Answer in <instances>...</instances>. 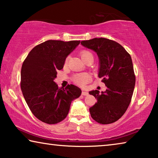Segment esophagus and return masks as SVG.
Masks as SVG:
<instances>
[{
	"mask_svg": "<svg viewBox=\"0 0 158 158\" xmlns=\"http://www.w3.org/2000/svg\"><path fill=\"white\" fill-rule=\"evenodd\" d=\"M81 94L83 96H87L89 94V93L88 92H86V91H82V93H81Z\"/></svg>",
	"mask_w": 158,
	"mask_h": 158,
	"instance_id": "esophagus-1",
	"label": "esophagus"
}]
</instances>
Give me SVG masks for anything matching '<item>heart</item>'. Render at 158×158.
I'll list each match as a JSON object with an SVG mask.
<instances>
[{"instance_id":"obj_1","label":"heart","mask_w":158,"mask_h":158,"mask_svg":"<svg viewBox=\"0 0 158 158\" xmlns=\"http://www.w3.org/2000/svg\"><path fill=\"white\" fill-rule=\"evenodd\" d=\"M80 56H81V57L83 61H84L86 59L89 57V56H92L93 57L92 53L89 50L81 51V52H80ZM67 64V59H66L64 64L66 65ZM90 79H91V76L87 74V73H81V74H78L75 75L74 78H73V81H74V83L77 84V85L82 86L85 85L87 82L90 80Z\"/></svg>"}]
</instances>
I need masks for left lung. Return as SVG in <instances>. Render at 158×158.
I'll return each instance as SVG.
<instances>
[{"mask_svg":"<svg viewBox=\"0 0 158 158\" xmlns=\"http://www.w3.org/2000/svg\"><path fill=\"white\" fill-rule=\"evenodd\" d=\"M81 44L97 53L100 62L98 77L107 87L104 92H89L97 99L89 109L91 116L101 124L114 123L128 109L133 94L135 76L131 56L123 46L107 38H94L81 41Z\"/></svg>","mask_w":158,"mask_h":158,"instance_id":"left-lung-1","label":"left lung"}]
</instances>
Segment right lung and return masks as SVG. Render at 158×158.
I'll return each mask as SVG.
<instances>
[{
  "mask_svg": "<svg viewBox=\"0 0 158 158\" xmlns=\"http://www.w3.org/2000/svg\"><path fill=\"white\" fill-rule=\"evenodd\" d=\"M80 41L48 40L35 46L23 63L20 87L28 107L44 123L56 124L63 121L70 105L81 94L79 87L68 84L58 87L54 79L64 66L66 57Z\"/></svg>",
  "mask_w": 158,
  "mask_h": 158,
  "instance_id": "right-lung-1",
  "label": "right lung"
}]
</instances>
